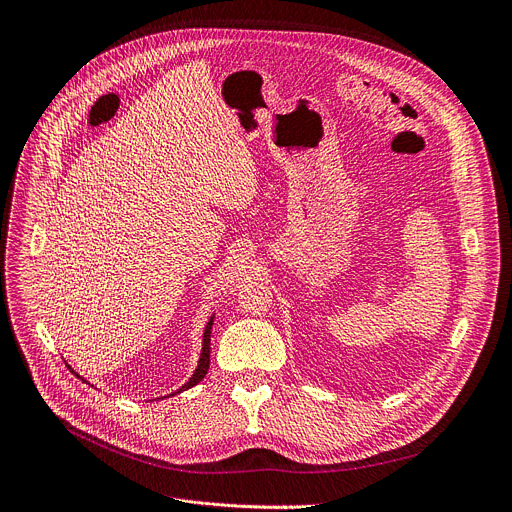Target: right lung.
Segmentation results:
<instances>
[{
    "label": "right lung",
    "mask_w": 512,
    "mask_h": 512,
    "mask_svg": "<svg viewBox=\"0 0 512 512\" xmlns=\"http://www.w3.org/2000/svg\"><path fill=\"white\" fill-rule=\"evenodd\" d=\"M212 324H214V316L208 320V324H206V329H204V345H202V353H200V361H198V367H196V371H194V376L185 382L175 394H179V392H183V390H190V388H194L196 384H200L202 380H204V376L208 374V367H210V333H212ZM71 369V367H69ZM77 376V374H75ZM79 378V376H77ZM79 380H83V378H79ZM85 382V380H83Z\"/></svg>",
    "instance_id": "1"
}]
</instances>
